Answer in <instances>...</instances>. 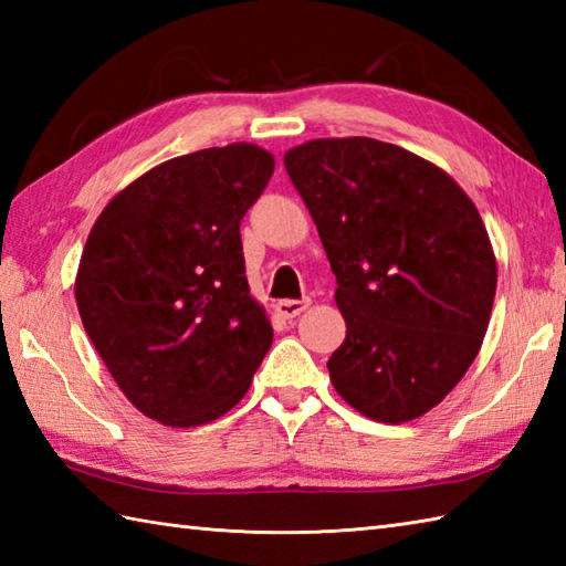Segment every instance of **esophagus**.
I'll return each instance as SVG.
<instances>
[{"label": "esophagus", "instance_id": "esophagus-1", "mask_svg": "<svg viewBox=\"0 0 566 566\" xmlns=\"http://www.w3.org/2000/svg\"><path fill=\"white\" fill-rule=\"evenodd\" d=\"M308 298H284V302L276 304V311H280L282 318H296L302 311L308 308Z\"/></svg>", "mask_w": 566, "mask_h": 566}]
</instances>
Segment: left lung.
<instances>
[{
  "label": "left lung",
  "instance_id": "1",
  "mask_svg": "<svg viewBox=\"0 0 566 566\" xmlns=\"http://www.w3.org/2000/svg\"><path fill=\"white\" fill-rule=\"evenodd\" d=\"M284 167L338 282L335 391L367 418L430 411L482 347L496 258L476 207L440 167L375 138H321Z\"/></svg>",
  "mask_w": 566,
  "mask_h": 566
}]
</instances>
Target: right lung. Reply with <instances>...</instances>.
<instances>
[{
    "mask_svg": "<svg viewBox=\"0 0 566 566\" xmlns=\"http://www.w3.org/2000/svg\"><path fill=\"white\" fill-rule=\"evenodd\" d=\"M272 172L250 143L172 158L116 195L84 245V331L128 401L165 426L231 411L270 350L240 221Z\"/></svg>",
    "mask_w": 566,
    "mask_h": 566,
    "instance_id": "obj_1",
    "label": "right lung"
}]
</instances>
